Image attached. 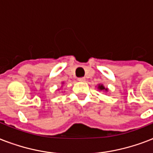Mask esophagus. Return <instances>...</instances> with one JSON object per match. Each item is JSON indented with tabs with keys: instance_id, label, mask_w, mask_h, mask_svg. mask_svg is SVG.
<instances>
[{
	"instance_id": "obj_1",
	"label": "esophagus",
	"mask_w": 153,
	"mask_h": 153,
	"mask_svg": "<svg viewBox=\"0 0 153 153\" xmlns=\"http://www.w3.org/2000/svg\"><path fill=\"white\" fill-rule=\"evenodd\" d=\"M78 80H79V82H85V78H83V77H82V78H79V79H78Z\"/></svg>"
}]
</instances>
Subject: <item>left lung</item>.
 Instances as JSON below:
<instances>
[{"instance_id":"8db88e82","label":"left lung","mask_w":153,"mask_h":153,"mask_svg":"<svg viewBox=\"0 0 153 153\" xmlns=\"http://www.w3.org/2000/svg\"><path fill=\"white\" fill-rule=\"evenodd\" d=\"M98 89H99V90H105V91H108V88H105V86L103 85H98Z\"/></svg>"}]
</instances>
